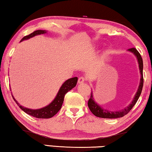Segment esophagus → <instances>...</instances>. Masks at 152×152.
I'll return each instance as SVG.
<instances>
[{
	"label": "esophagus",
	"mask_w": 152,
	"mask_h": 152,
	"mask_svg": "<svg viewBox=\"0 0 152 152\" xmlns=\"http://www.w3.org/2000/svg\"><path fill=\"white\" fill-rule=\"evenodd\" d=\"M86 81V78H84V76H80V77H79L78 78V83L79 84H82V83H83V82H84Z\"/></svg>",
	"instance_id": "obj_1"
}]
</instances>
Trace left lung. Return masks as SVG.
<instances>
[{
  "instance_id": "8db88e82",
  "label": "left lung",
  "mask_w": 152,
  "mask_h": 152,
  "mask_svg": "<svg viewBox=\"0 0 152 152\" xmlns=\"http://www.w3.org/2000/svg\"><path fill=\"white\" fill-rule=\"evenodd\" d=\"M128 50L129 51H132V53H134V54L136 56V57H137L138 63H139V66H140V73L141 74L140 84V86H139L137 93H136L135 96L134 97V99H133V101H132V103L129 105L127 107L125 108L124 109L119 110V111H109V110L102 109V107L99 106V105L94 102L93 96H92V94L91 92V97H90V99L88 101V106L89 109L91 110V111L92 113V114H94L95 116H96L98 117H101V118H106V119H115V118L122 117L123 116H125V115H127V113L132 110L133 107L136 104V102H137L139 97H140V94L141 93V91H142L143 85V60L140 55V53H139V51L136 50L135 48H130Z\"/></svg>"
}]
</instances>
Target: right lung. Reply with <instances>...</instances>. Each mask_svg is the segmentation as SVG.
Wrapping results in <instances>:
<instances>
[{"label": "right lung", "mask_w": 152, "mask_h": 152, "mask_svg": "<svg viewBox=\"0 0 152 152\" xmlns=\"http://www.w3.org/2000/svg\"><path fill=\"white\" fill-rule=\"evenodd\" d=\"M46 33V31L43 30L35 31L34 32L30 33L29 35L25 36V37L20 40V42H21V41H23L24 39H29L30 37H32L35 35L43 34V33ZM77 81H78V78H77V77H74V78H72L70 79L67 80L63 84V85L61 86L60 91L58 92V94L55 98V99L53 100L48 106L40 109L32 110L22 107L21 105H20L18 103L17 101H16V100L14 99V97L12 96L13 98L14 101L16 102L18 106L20 107V109H21L25 113H26L27 114L29 115L32 117L38 118V119H49V118H51L54 116L56 113L60 110L61 106H62L64 96H65L66 94L69 91H70L71 89H72L74 86H76Z\"/></svg>", "instance_id": "right-lung-1"}]
</instances>
